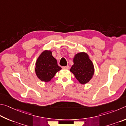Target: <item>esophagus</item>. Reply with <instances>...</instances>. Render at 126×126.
Masks as SVG:
<instances>
[{
  "label": "esophagus",
  "instance_id": "34e87169",
  "mask_svg": "<svg viewBox=\"0 0 126 126\" xmlns=\"http://www.w3.org/2000/svg\"><path fill=\"white\" fill-rule=\"evenodd\" d=\"M70 68V66H63V69H69Z\"/></svg>",
  "mask_w": 126,
  "mask_h": 126
}]
</instances>
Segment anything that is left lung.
Here are the masks:
<instances>
[{
    "instance_id": "1",
    "label": "left lung",
    "mask_w": 126,
    "mask_h": 126,
    "mask_svg": "<svg viewBox=\"0 0 126 126\" xmlns=\"http://www.w3.org/2000/svg\"><path fill=\"white\" fill-rule=\"evenodd\" d=\"M74 65L70 71L73 74L80 83L86 84L93 78L94 66L87 53L80 52L76 54L73 59Z\"/></svg>"
}]
</instances>
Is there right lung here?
I'll return each mask as SVG.
<instances>
[{"instance_id":"1","label":"right lung","mask_w":126,"mask_h":126,"mask_svg":"<svg viewBox=\"0 0 126 126\" xmlns=\"http://www.w3.org/2000/svg\"><path fill=\"white\" fill-rule=\"evenodd\" d=\"M61 69L57 65L56 59L52 56L51 50L43 51L35 63V74L40 80L45 82H49Z\"/></svg>"}]
</instances>
